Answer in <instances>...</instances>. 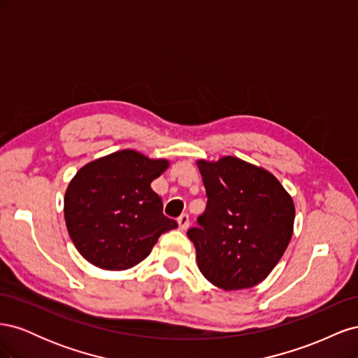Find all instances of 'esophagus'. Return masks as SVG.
<instances>
[{"label":"esophagus","instance_id":"esophagus-1","mask_svg":"<svg viewBox=\"0 0 358 358\" xmlns=\"http://www.w3.org/2000/svg\"><path fill=\"white\" fill-rule=\"evenodd\" d=\"M178 224H179V229L180 230H187L188 227H189V216L187 213L180 215L179 218H178Z\"/></svg>","mask_w":358,"mask_h":358}]
</instances>
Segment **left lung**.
I'll use <instances>...</instances> for the list:
<instances>
[{
    "mask_svg": "<svg viewBox=\"0 0 358 358\" xmlns=\"http://www.w3.org/2000/svg\"><path fill=\"white\" fill-rule=\"evenodd\" d=\"M204 212L188 230L203 276L222 289H243L272 272L291 241L294 203L264 169L234 157L197 161Z\"/></svg>",
    "mask_w": 358,
    "mask_h": 358,
    "instance_id": "left-lung-1",
    "label": "left lung"
}]
</instances>
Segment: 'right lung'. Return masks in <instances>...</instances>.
<instances>
[{
  "label": "right lung",
  "instance_id": "right-lung-1",
  "mask_svg": "<svg viewBox=\"0 0 358 358\" xmlns=\"http://www.w3.org/2000/svg\"><path fill=\"white\" fill-rule=\"evenodd\" d=\"M169 167L131 149L82 167L64 197V216L76 249L106 270H125L150 254L158 237L178 227L162 213L150 182Z\"/></svg>",
  "mask_w": 358,
  "mask_h": 358
}]
</instances>
